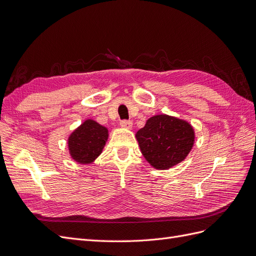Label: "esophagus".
Instances as JSON below:
<instances>
[{"label": "esophagus", "mask_w": 256, "mask_h": 256, "mask_svg": "<svg viewBox=\"0 0 256 256\" xmlns=\"http://www.w3.org/2000/svg\"><path fill=\"white\" fill-rule=\"evenodd\" d=\"M120 126L122 128H127V129H130L131 127H132V122L131 120H122L120 122Z\"/></svg>", "instance_id": "esophagus-1"}]
</instances>
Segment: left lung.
<instances>
[{
  "instance_id": "left-lung-1",
  "label": "left lung",
  "mask_w": 256,
  "mask_h": 256,
  "mask_svg": "<svg viewBox=\"0 0 256 256\" xmlns=\"http://www.w3.org/2000/svg\"><path fill=\"white\" fill-rule=\"evenodd\" d=\"M136 136L145 159L158 170L182 162L194 142L190 124L164 114L150 118Z\"/></svg>"
}]
</instances>
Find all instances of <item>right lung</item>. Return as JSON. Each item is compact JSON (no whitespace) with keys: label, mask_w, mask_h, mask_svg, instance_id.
<instances>
[{"label":"right lung","mask_w":256,"mask_h":256,"mask_svg":"<svg viewBox=\"0 0 256 256\" xmlns=\"http://www.w3.org/2000/svg\"><path fill=\"white\" fill-rule=\"evenodd\" d=\"M108 140V129L92 120H85L68 138L72 157L79 164H90L102 154Z\"/></svg>","instance_id":"right-lung-1"}]
</instances>
